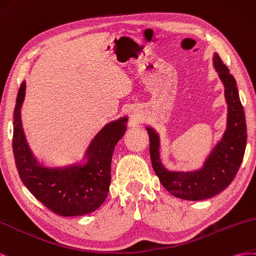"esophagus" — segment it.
Here are the masks:
<instances>
[{
  "mask_svg": "<svg viewBox=\"0 0 256 256\" xmlns=\"http://www.w3.org/2000/svg\"><path fill=\"white\" fill-rule=\"evenodd\" d=\"M133 118H134L135 121H140V114L135 112L133 114Z\"/></svg>",
  "mask_w": 256,
  "mask_h": 256,
  "instance_id": "34e87169",
  "label": "esophagus"
}]
</instances>
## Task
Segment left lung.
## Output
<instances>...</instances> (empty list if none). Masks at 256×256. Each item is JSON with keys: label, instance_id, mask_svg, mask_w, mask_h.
I'll return each instance as SVG.
<instances>
[{"label": "left lung", "instance_id": "left-lung-1", "mask_svg": "<svg viewBox=\"0 0 256 256\" xmlns=\"http://www.w3.org/2000/svg\"><path fill=\"white\" fill-rule=\"evenodd\" d=\"M212 61L224 86L228 118L222 138L208 153L202 167L188 172L167 170L160 160V135L156 128L146 126L153 170L167 191L181 200H202L221 193L235 178L244 156L246 124L236 80L218 54H214Z\"/></svg>", "mask_w": 256, "mask_h": 256}]
</instances>
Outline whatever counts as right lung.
<instances>
[{
  "label": "right lung",
  "mask_w": 256,
  "mask_h": 256,
  "mask_svg": "<svg viewBox=\"0 0 256 256\" xmlns=\"http://www.w3.org/2000/svg\"><path fill=\"white\" fill-rule=\"evenodd\" d=\"M26 82L21 84L14 112L12 151L19 177L36 200L56 214H91L105 202L112 180L116 144L128 128L126 116L108 122L92 138L84 158L66 165L46 164L34 156L21 121Z\"/></svg>",
  "instance_id": "add662e5"
}]
</instances>
